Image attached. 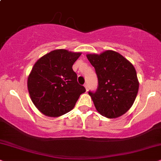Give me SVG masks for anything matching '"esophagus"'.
Listing matches in <instances>:
<instances>
[{
	"label": "esophagus",
	"instance_id": "34e87169",
	"mask_svg": "<svg viewBox=\"0 0 161 161\" xmlns=\"http://www.w3.org/2000/svg\"><path fill=\"white\" fill-rule=\"evenodd\" d=\"M85 89H86V91H88L89 87H88V85H87V83H86V84H85Z\"/></svg>",
	"mask_w": 161,
	"mask_h": 161
}]
</instances>
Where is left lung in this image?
<instances>
[{
	"label": "left lung",
	"instance_id": "8db88e82",
	"mask_svg": "<svg viewBox=\"0 0 161 161\" xmlns=\"http://www.w3.org/2000/svg\"><path fill=\"white\" fill-rule=\"evenodd\" d=\"M98 78L96 91H88L96 109L107 118H117L129 111L137 97L139 82L133 64L118 53L107 50L87 54Z\"/></svg>",
	"mask_w": 161,
	"mask_h": 161
}]
</instances>
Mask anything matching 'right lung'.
<instances>
[{"mask_svg":"<svg viewBox=\"0 0 161 161\" xmlns=\"http://www.w3.org/2000/svg\"><path fill=\"white\" fill-rule=\"evenodd\" d=\"M80 55L63 49L56 50L34 64L28 77V91L33 104L44 114L56 117L69 112L79 96L85 92L72 68Z\"/></svg>","mask_w":161,"mask_h":161,"instance_id":"obj_1","label":"right lung"}]
</instances>
